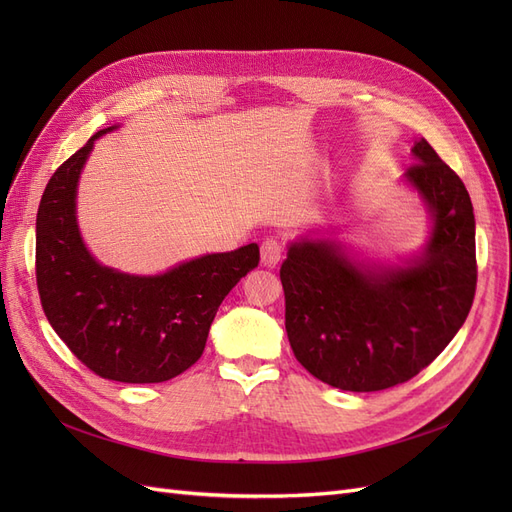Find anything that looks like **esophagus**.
<instances>
[{
  "label": "esophagus",
  "mask_w": 512,
  "mask_h": 512,
  "mask_svg": "<svg viewBox=\"0 0 512 512\" xmlns=\"http://www.w3.org/2000/svg\"><path fill=\"white\" fill-rule=\"evenodd\" d=\"M284 256V243L277 237H269L260 243V258L265 267H275Z\"/></svg>",
  "instance_id": "obj_1"
}]
</instances>
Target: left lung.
I'll use <instances>...</instances> for the list:
<instances>
[{
  "mask_svg": "<svg viewBox=\"0 0 512 512\" xmlns=\"http://www.w3.org/2000/svg\"><path fill=\"white\" fill-rule=\"evenodd\" d=\"M412 153L406 177L433 213L423 260L363 269L327 241H303L282 262L290 348L335 389L369 393L408 382L470 314L478 273L470 194L425 138Z\"/></svg>",
  "mask_w": 512,
  "mask_h": 512,
  "instance_id": "8db88e82",
  "label": "left lung"
}]
</instances>
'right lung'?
I'll return each instance as SVG.
<instances>
[{"instance_id":"right-lung-1","label":"right lung","mask_w":512,"mask_h":512,"mask_svg":"<svg viewBox=\"0 0 512 512\" xmlns=\"http://www.w3.org/2000/svg\"><path fill=\"white\" fill-rule=\"evenodd\" d=\"M96 132L61 164L36 218V284L55 333L96 376L128 384L164 382L205 350L211 322L235 284L258 267V245L209 254L158 277L98 265L74 215L76 183Z\"/></svg>"}]
</instances>
